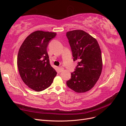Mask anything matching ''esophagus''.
<instances>
[{
    "label": "esophagus",
    "mask_w": 126,
    "mask_h": 126,
    "mask_svg": "<svg viewBox=\"0 0 126 126\" xmlns=\"http://www.w3.org/2000/svg\"><path fill=\"white\" fill-rule=\"evenodd\" d=\"M63 70V68L62 67H59V70L60 72H62Z\"/></svg>",
    "instance_id": "34e87169"
}]
</instances>
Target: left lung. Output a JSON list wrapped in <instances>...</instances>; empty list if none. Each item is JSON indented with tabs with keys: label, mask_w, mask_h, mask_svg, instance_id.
<instances>
[{
	"label": "left lung",
	"mask_w": 126,
	"mask_h": 126,
	"mask_svg": "<svg viewBox=\"0 0 126 126\" xmlns=\"http://www.w3.org/2000/svg\"><path fill=\"white\" fill-rule=\"evenodd\" d=\"M73 60H78L75 71L71 73L67 86L76 93L89 91L99 78L102 68L101 50L97 40L82 30L66 33Z\"/></svg>",
	"instance_id": "8db88e82"
}]
</instances>
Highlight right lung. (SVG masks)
Masks as SVG:
<instances>
[{
	"instance_id": "obj_1",
	"label": "right lung",
	"mask_w": 126,
	"mask_h": 126,
	"mask_svg": "<svg viewBox=\"0 0 126 126\" xmlns=\"http://www.w3.org/2000/svg\"><path fill=\"white\" fill-rule=\"evenodd\" d=\"M56 32H34L26 38L18 51L17 65L22 81L30 88L41 91L50 86L57 72L49 63L47 48Z\"/></svg>"
}]
</instances>
